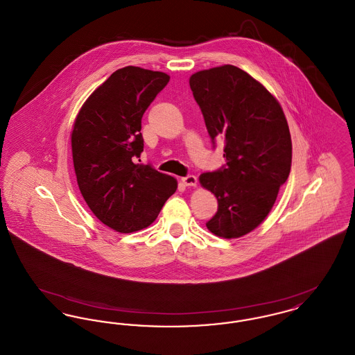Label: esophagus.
<instances>
[{"label": "esophagus", "instance_id": "34e87169", "mask_svg": "<svg viewBox=\"0 0 355 355\" xmlns=\"http://www.w3.org/2000/svg\"><path fill=\"white\" fill-rule=\"evenodd\" d=\"M182 182H184V185L185 186H196L197 185V182H198V180H197V177L196 175H186L182 178Z\"/></svg>", "mask_w": 355, "mask_h": 355}]
</instances>
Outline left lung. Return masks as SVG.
Segmentation results:
<instances>
[{
    "instance_id": "8db88e82",
    "label": "left lung",
    "mask_w": 355,
    "mask_h": 355,
    "mask_svg": "<svg viewBox=\"0 0 355 355\" xmlns=\"http://www.w3.org/2000/svg\"><path fill=\"white\" fill-rule=\"evenodd\" d=\"M213 146L223 142L226 164L201 174L218 201L207 229L238 238L266 218L291 168V137L278 101L233 65L201 70L189 80Z\"/></svg>"
}]
</instances>
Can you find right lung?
<instances>
[{
	"mask_svg": "<svg viewBox=\"0 0 355 355\" xmlns=\"http://www.w3.org/2000/svg\"><path fill=\"white\" fill-rule=\"evenodd\" d=\"M162 71L116 70L81 107L71 132L73 164L85 202L119 233L148 227L177 190V181L142 165L141 119L168 85Z\"/></svg>",
	"mask_w": 355,
	"mask_h": 355,
	"instance_id": "1",
	"label": "right lung"
}]
</instances>
